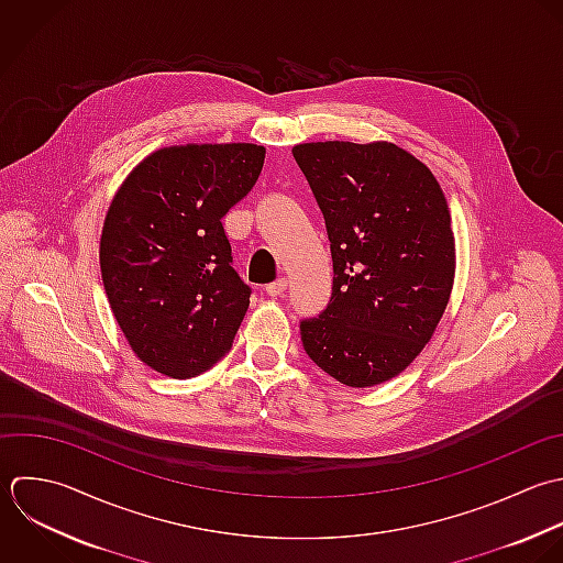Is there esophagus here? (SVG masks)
<instances>
[{
	"instance_id": "34e87169",
	"label": "esophagus",
	"mask_w": 563,
	"mask_h": 563,
	"mask_svg": "<svg viewBox=\"0 0 563 563\" xmlns=\"http://www.w3.org/2000/svg\"><path fill=\"white\" fill-rule=\"evenodd\" d=\"M285 289H287V278H276L274 283H269V285L265 287L267 296H283Z\"/></svg>"
}]
</instances>
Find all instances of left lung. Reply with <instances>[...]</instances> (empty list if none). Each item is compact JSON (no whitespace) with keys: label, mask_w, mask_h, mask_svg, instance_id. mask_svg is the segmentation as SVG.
I'll return each mask as SVG.
<instances>
[{"label":"left lung","mask_w":563,"mask_h":563,"mask_svg":"<svg viewBox=\"0 0 563 563\" xmlns=\"http://www.w3.org/2000/svg\"><path fill=\"white\" fill-rule=\"evenodd\" d=\"M324 214L333 291L300 322L307 355L351 388L384 384L430 342L450 302L456 250L432 170L390 142L294 146Z\"/></svg>","instance_id":"8db88e82"}]
</instances>
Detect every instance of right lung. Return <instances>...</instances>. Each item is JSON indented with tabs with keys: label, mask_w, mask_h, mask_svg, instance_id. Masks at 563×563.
<instances>
[{
	"label": "right lung",
	"mask_w": 563,
	"mask_h": 563,
	"mask_svg": "<svg viewBox=\"0 0 563 563\" xmlns=\"http://www.w3.org/2000/svg\"><path fill=\"white\" fill-rule=\"evenodd\" d=\"M263 159L247 142L166 146L129 173L107 210L104 294L133 353L162 375H201L232 349L252 289L232 267L221 219Z\"/></svg>",
	"instance_id": "obj_1"
}]
</instances>
